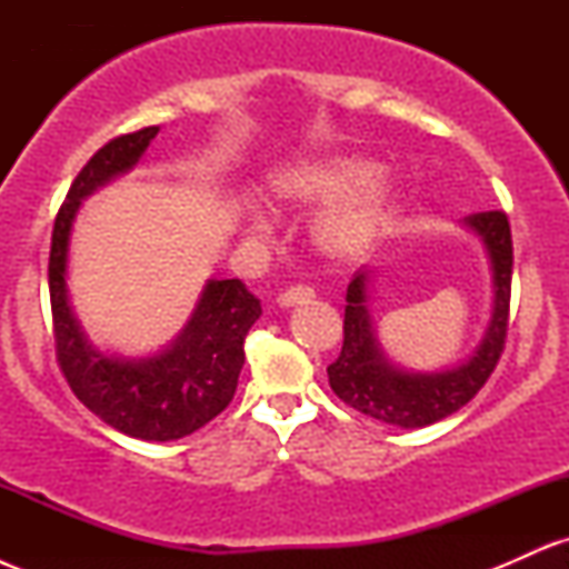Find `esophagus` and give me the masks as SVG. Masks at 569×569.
Wrapping results in <instances>:
<instances>
[{
	"instance_id": "34e87169",
	"label": "esophagus",
	"mask_w": 569,
	"mask_h": 569,
	"mask_svg": "<svg viewBox=\"0 0 569 569\" xmlns=\"http://www.w3.org/2000/svg\"><path fill=\"white\" fill-rule=\"evenodd\" d=\"M316 297V291L310 289V286H291V289H286V291H280L278 293V305L280 307H293V305H305V302H310V299Z\"/></svg>"
}]
</instances>
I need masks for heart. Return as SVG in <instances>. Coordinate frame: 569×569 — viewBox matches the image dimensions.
<instances>
[{
	"mask_svg": "<svg viewBox=\"0 0 569 569\" xmlns=\"http://www.w3.org/2000/svg\"><path fill=\"white\" fill-rule=\"evenodd\" d=\"M375 162L363 158H323L299 162L276 179V192L286 200L326 202L329 206L312 224V240L329 259L358 262L375 251L396 217V192L375 176Z\"/></svg>",
	"mask_w": 569,
	"mask_h": 569,
	"instance_id": "b5f03b06",
	"label": "heart"
}]
</instances>
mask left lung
I'll list each match as a JSON object with an SVG mask.
<instances>
[{
  "instance_id": "1",
  "label": "left lung",
  "mask_w": 569,
  "mask_h": 569,
  "mask_svg": "<svg viewBox=\"0 0 569 569\" xmlns=\"http://www.w3.org/2000/svg\"><path fill=\"white\" fill-rule=\"evenodd\" d=\"M489 253L495 286V307L487 335L460 367L433 375L403 371L385 358L369 316V270H358L348 286L345 305L342 352L329 369L331 390L348 407L398 428H426L455 415L485 388L500 352L506 348L508 305H511L513 243L511 224L502 211H481L466 217Z\"/></svg>"
}]
</instances>
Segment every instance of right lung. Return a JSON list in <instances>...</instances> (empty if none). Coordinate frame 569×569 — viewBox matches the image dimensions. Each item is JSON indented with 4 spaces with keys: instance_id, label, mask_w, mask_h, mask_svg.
Here are the masks:
<instances>
[{
    "instance_id": "add662e5",
    "label": "right lung",
    "mask_w": 569,
    "mask_h": 569,
    "mask_svg": "<svg viewBox=\"0 0 569 569\" xmlns=\"http://www.w3.org/2000/svg\"><path fill=\"white\" fill-rule=\"evenodd\" d=\"M158 126L117 136L84 162L56 217L50 246V307L58 367L71 393L120 433L143 441L184 439L230 407L238 388L248 329L262 305L243 280H208L184 331L171 348L149 358H120L88 342L67 291L69 234L80 202L114 176L128 173Z\"/></svg>"
}]
</instances>
